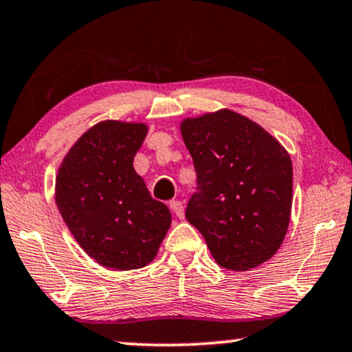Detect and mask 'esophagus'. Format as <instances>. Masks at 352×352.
<instances>
[{"instance_id":"34e87169","label":"esophagus","mask_w":352,"mask_h":352,"mask_svg":"<svg viewBox=\"0 0 352 352\" xmlns=\"http://www.w3.org/2000/svg\"><path fill=\"white\" fill-rule=\"evenodd\" d=\"M168 206H170V210H172L173 215H175L177 219H184L185 217L184 204H182L180 201H170V203H168Z\"/></svg>"}]
</instances>
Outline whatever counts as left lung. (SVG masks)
Wrapping results in <instances>:
<instances>
[{
    "instance_id": "obj_1",
    "label": "left lung",
    "mask_w": 352,
    "mask_h": 352,
    "mask_svg": "<svg viewBox=\"0 0 352 352\" xmlns=\"http://www.w3.org/2000/svg\"><path fill=\"white\" fill-rule=\"evenodd\" d=\"M198 173L186 219L223 269L251 270L274 257L288 232L293 164L283 144L232 109L180 122Z\"/></svg>"
}]
</instances>
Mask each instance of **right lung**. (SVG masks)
<instances>
[{
	"mask_svg": "<svg viewBox=\"0 0 352 352\" xmlns=\"http://www.w3.org/2000/svg\"><path fill=\"white\" fill-rule=\"evenodd\" d=\"M143 122L101 120L72 144L56 173L54 199L82 250L107 269H142L157 256L170 210L133 168Z\"/></svg>",
	"mask_w": 352,
	"mask_h": 352,
	"instance_id": "1",
	"label": "right lung"
}]
</instances>
